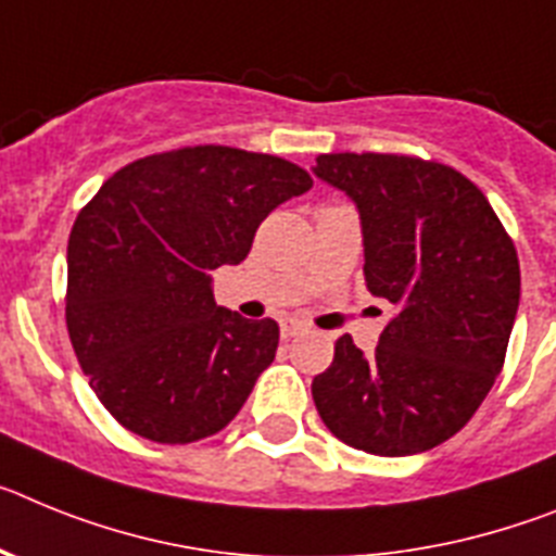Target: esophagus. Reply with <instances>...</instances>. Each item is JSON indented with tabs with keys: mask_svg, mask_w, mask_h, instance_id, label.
<instances>
[{
	"mask_svg": "<svg viewBox=\"0 0 556 556\" xmlns=\"http://www.w3.org/2000/svg\"><path fill=\"white\" fill-rule=\"evenodd\" d=\"M307 330V325L305 321H299V318H282V321H279V336L282 338H293V336H299V332H305Z\"/></svg>",
	"mask_w": 556,
	"mask_h": 556,
	"instance_id": "34e87169",
	"label": "esophagus"
}]
</instances>
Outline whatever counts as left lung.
Segmentation results:
<instances>
[{
  "mask_svg": "<svg viewBox=\"0 0 556 556\" xmlns=\"http://www.w3.org/2000/svg\"><path fill=\"white\" fill-rule=\"evenodd\" d=\"M313 173L355 204L366 288L397 307L371 355L338 338L330 369L313 378L318 417L375 456L431 451L470 422L501 375L518 251L484 192L447 164L325 153Z\"/></svg>",
  "mask_w": 556,
  "mask_h": 556,
  "instance_id": "left-lung-1",
  "label": "left lung"
}]
</instances>
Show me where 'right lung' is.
<instances>
[{"mask_svg":"<svg viewBox=\"0 0 556 556\" xmlns=\"http://www.w3.org/2000/svg\"><path fill=\"white\" fill-rule=\"evenodd\" d=\"M313 178L268 153L198 144L117 170L66 249V327L89 386L123 428L162 445L212 437L271 366L279 327L215 305L212 274Z\"/></svg>","mask_w":556,"mask_h":556,"instance_id":"obj_1","label":"right lung"}]
</instances>
